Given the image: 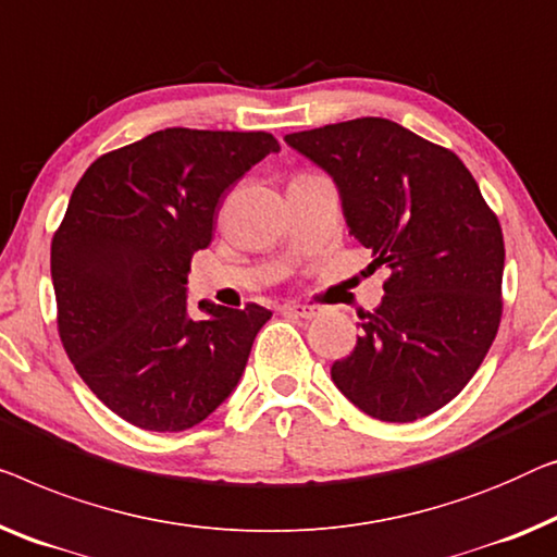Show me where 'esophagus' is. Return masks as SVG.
Instances as JSON below:
<instances>
[{"mask_svg":"<svg viewBox=\"0 0 557 557\" xmlns=\"http://www.w3.org/2000/svg\"><path fill=\"white\" fill-rule=\"evenodd\" d=\"M286 311L294 313V317H298V319H313L321 313L319 306H311V304H288Z\"/></svg>","mask_w":557,"mask_h":557,"instance_id":"34e87169","label":"esophagus"}]
</instances>
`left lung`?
Wrapping results in <instances>:
<instances>
[{
  "label": "left lung",
  "mask_w": 557,
  "mask_h": 557,
  "mask_svg": "<svg viewBox=\"0 0 557 557\" xmlns=\"http://www.w3.org/2000/svg\"><path fill=\"white\" fill-rule=\"evenodd\" d=\"M332 175L349 233L392 276L361 317L338 392L382 422H414L453 401L495 342L505 244L497 215L453 150L384 117L284 138Z\"/></svg>",
  "instance_id": "left-lung-1"
}]
</instances>
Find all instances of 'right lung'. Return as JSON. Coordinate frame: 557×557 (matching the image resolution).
Returning a JSON list of instances; mask_svg holds the SVG:
<instances>
[{
    "mask_svg": "<svg viewBox=\"0 0 557 557\" xmlns=\"http://www.w3.org/2000/svg\"><path fill=\"white\" fill-rule=\"evenodd\" d=\"M278 150L269 133L165 127L95 160L72 190L52 238L60 338L125 422L190 430L238 386L271 311L200 301L208 319H190L188 271L223 193Z\"/></svg>",
    "mask_w": 557,
    "mask_h": 557,
    "instance_id": "right-lung-1",
    "label": "right lung"
}]
</instances>
